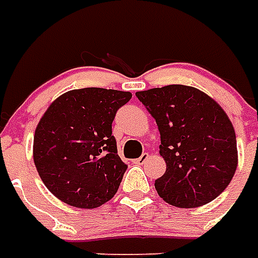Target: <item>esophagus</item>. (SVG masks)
Masks as SVG:
<instances>
[{"mask_svg":"<svg viewBox=\"0 0 258 258\" xmlns=\"http://www.w3.org/2000/svg\"><path fill=\"white\" fill-rule=\"evenodd\" d=\"M148 157H149V155H148V153H142V156L138 157V159H135L134 163L135 164H140L141 166V164H144V163L148 160Z\"/></svg>","mask_w":258,"mask_h":258,"instance_id":"34e87169","label":"esophagus"}]
</instances>
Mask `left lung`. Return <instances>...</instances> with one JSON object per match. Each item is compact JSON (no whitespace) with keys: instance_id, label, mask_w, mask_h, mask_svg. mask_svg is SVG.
Instances as JSON below:
<instances>
[{"instance_id":"8db88e82","label":"left lung","mask_w":258,"mask_h":258,"mask_svg":"<svg viewBox=\"0 0 258 258\" xmlns=\"http://www.w3.org/2000/svg\"><path fill=\"white\" fill-rule=\"evenodd\" d=\"M156 120L166 173L155 181L160 198L177 207H199L227 188L238 166L236 137L221 106L188 85L135 94Z\"/></svg>"}]
</instances>
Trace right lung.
Returning <instances> with one entry per match:
<instances>
[{"instance_id":"obj_1","label":"right lung","mask_w":258,"mask_h":258,"mask_svg":"<svg viewBox=\"0 0 258 258\" xmlns=\"http://www.w3.org/2000/svg\"><path fill=\"white\" fill-rule=\"evenodd\" d=\"M130 92L69 91L51 103L37 125L33 156L42 182L58 199L94 209L117 192L127 164L118 157L112 123Z\"/></svg>"}]
</instances>
